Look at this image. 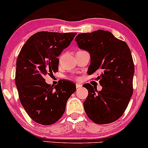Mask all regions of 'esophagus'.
Segmentation results:
<instances>
[{
  "label": "esophagus",
  "mask_w": 148,
  "mask_h": 148,
  "mask_svg": "<svg viewBox=\"0 0 148 148\" xmlns=\"http://www.w3.org/2000/svg\"><path fill=\"white\" fill-rule=\"evenodd\" d=\"M81 87H82V84H79V83H77V84H76V88H77V89H79V88H80Z\"/></svg>",
  "instance_id": "esophagus-1"
}]
</instances>
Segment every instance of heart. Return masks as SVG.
Returning a JSON list of instances; mask_svg holds the SVG:
<instances>
[{
  "instance_id": "heart-1",
  "label": "heart",
  "mask_w": 148,
  "mask_h": 148,
  "mask_svg": "<svg viewBox=\"0 0 148 148\" xmlns=\"http://www.w3.org/2000/svg\"><path fill=\"white\" fill-rule=\"evenodd\" d=\"M76 79H78V78H77H77H76Z\"/></svg>"
}]
</instances>
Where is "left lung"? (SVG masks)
I'll return each instance as SVG.
<instances>
[{"instance_id":"1","label":"left lung","mask_w":148,"mask_h":148,"mask_svg":"<svg viewBox=\"0 0 148 148\" xmlns=\"http://www.w3.org/2000/svg\"><path fill=\"white\" fill-rule=\"evenodd\" d=\"M75 41L80 49L90 54L88 74L96 73L101 91L84 84L88 96L83 103L89 119L99 124L117 120L127 109L133 94L134 64L127 44L108 31L98 30L79 34Z\"/></svg>"}]
</instances>
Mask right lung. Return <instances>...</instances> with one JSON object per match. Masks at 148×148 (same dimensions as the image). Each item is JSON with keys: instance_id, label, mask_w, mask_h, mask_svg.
<instances>
[{"instance_id": "1", "label": "right lung", "mask_w": 148, "mask_h": 148, "mask_svg": "<svg viewBox=\"0 0 148 148\" xmlns=\"http://www.w3.org/2000/svg\"><path fill=\"white\" fill-rule=\"evenodd\" d=\"M76 34L40 31L28 39L18 55L15 84L19 100L26 113L38 124L57 122L65 112L68 99L75 92L72 82L62 79L53 87L45 77L57 72V57Z\"/></svg>"}]
</instances>
